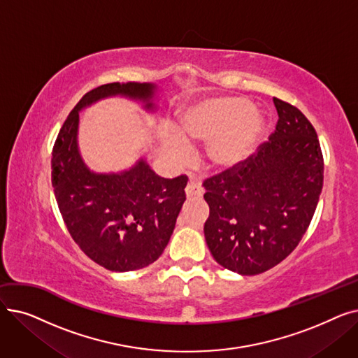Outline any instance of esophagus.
<instances>
[{"instance_id": "34e87169", "label": "esophagus", "mask_w": 358, "mask_h": 358, "mask_svg": "<svg viewBox=\"0 0 358 358\" xmlns=\"http://www.w3.org/2000/svg\"><path fill=\"white\" fill-rule=\"evenodd\" d=\"M204 193V190L200 187V184H197L196 181H189V184H187L185 187V194L189 199H193V197H201Z\"/></svg>"}]
</instances>
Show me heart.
I'll return each mask as SVG.
<instances>
[{"label": "heart", "mask_w": 358, "mask_h": 358, "mask_svg": "<svg viewBox=\"0 0 358 358\" xmlns=\"http://www.w3.org/2000/svg\"><path fill=\"white\" fill-rule=\"evenodd\" d=\"M266 129V120L252 103L242 97L204 99L181 110L177 131L166 142V152L176 161L187 152L184 141H208L206 157L212 168L224 171L245 162Z\"/></svg>", "instance_id": "heart-1"}]
</instances>
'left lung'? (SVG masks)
<instances>
[{"mask_svg": "<svg viewBox=\"0 0 358 358\" xmlns=\"http://www.w3.org/2000/svg\"><path fill=\"white\" fill-rule=\"evenodd\" d=\"M275 130L236 168L206 178L204 238L213 258L254 275L283 261L308 231L324 185L316 130L297 107L274 97Z\"/></svg>", "mask_w": 358, "mask_h": 358, "instance_id": "left-lung-1", "label": "left lung"}]
</instances>
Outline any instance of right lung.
Listing matches in <instances>:
<instances>
[{"label":"right lung","mask_w":358,"mask_h":358,"mask_svg":"<svg viewBox=\"0 0 358 358\" xmlns=\"http://www.w3.org/2000/svg\"><path fill=\"white\" fill-rule=\"evenodd\" d=\"M154 84L111 83L88 91L72 108L52 150V185L75 243L110 271L139 270L159 258L185 200L187 176L162 178L141 159L120 174H94L77 145L80 110L110 96L154 108Z\"/></svg>","instance_id":"obj_1"}]
</instances>
